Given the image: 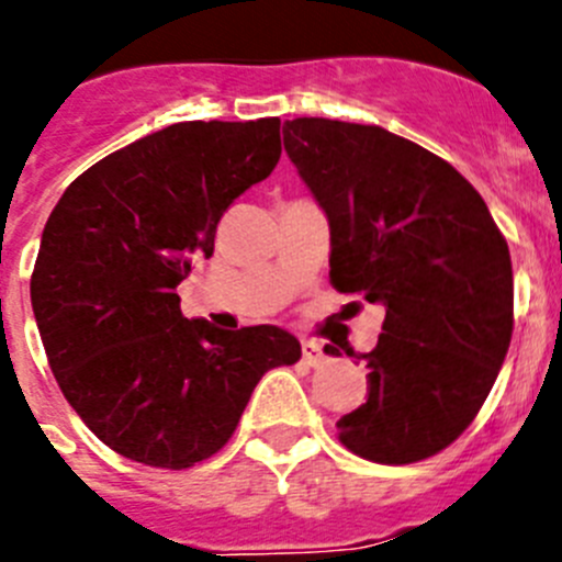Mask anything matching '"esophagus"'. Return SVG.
<instances>
[{"label": "esophagus", "instance_id": "1", "mask_svg": "<svg viewBox=\"0 0 562 562\" xmlns=\"http://www.w3.org/2000/svg\"><path fill=\"white\" fill-rule=\"evenodd\" d=\"M302 358L307 366H318L324 360V349L316 340H302Z\"/></svg>", "mask_w": 562, "mask_h": 562}]
</instances>
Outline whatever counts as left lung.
I'll return each instance as SVG.
<instances>
[{"label":"left lung","instance_id":"obj_1","mask_svg":"<svg viewBox=\"0 0 562 562\" xmlns=\"http://www.w3.org/2000/svg\"><path fill=\"white\" fill-rule=\"evenodd\" d=\"M282 140L327 213L329 282L385 305L363 355L369 400L338 422L340 443L387 465L432 458L474 422L505 363V235L454 166L376 124L293 119Z\"/></svg>","mask_w":562,"mask_h":562}]
</instances>
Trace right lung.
Returning a JSON list of instances; mask_svg holds the SVG:
<instances>
[{"mask_svg":"<svg viewBox=\"0 0 562 562\" xmlns=\"http://www.w3.org/2000/svg\"><path fill=\"white\" fill-rule=\"evenodd\" d=\"M280 151V119L171 124L93 162L52 210L35 322L63 396L113 452L191 469L233 438L260 376L302 358L285 329H218L177 296Z\"/></svg>","mask_w":562,"mask_h":562,"instance_id":"right-lung-1","label":"right lung"}]
</instances>
